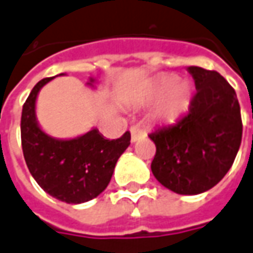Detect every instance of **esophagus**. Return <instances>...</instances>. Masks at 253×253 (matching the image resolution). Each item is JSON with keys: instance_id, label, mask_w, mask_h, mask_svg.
<instances>
[{"instance_id": "esophagus-1", "label": "esophagus", "mask_w": 253, "mask_h": 253, "mask_svg": "<svg viewBox=\"0 0 253 253\" xmlns=\"http://www.w3.org/2000/svg\"><path fill=\"white\" fill-rule=\"evenodd\" d=\"M130 132H131V141H132V142L138 141L139 138H144L145 135H146L145 130L139 128L138 126H132L131 128H130Z\"/></svg>"}]
</instances>
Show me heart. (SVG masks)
<instances>
[{
  "label": "heart",
  "mask_w": 253,
  "mask_h": 253,
  "mask_svg": "<svg viewBox=\"0 0 253 253\" xmlns=\"http://www.w3.org/2000/svg\"><path fill=\"white\" fill-rule=\"evenodd\" d=\"M155 115L159 121L172 122L186 112L192 100V87L188 82H178L176 77H164L153 84L148 94V101H157Z\"/></svg>",
  "instance_id": "obj_1"
}]
</instances>
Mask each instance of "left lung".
<instances>
[{
  "instance_id": "8db88e82",
  "label": "left lung",
  "mask_w": 253,
  "mask_h": 253,
  "mask_svg": "<svg viewBox=\"0 0 253 253\" xmlns=\"http://www.w3.org/2000/svg\"><path fill=\"white\" fill-rule=\"evenodd\" d=\"M197 93L175 125L149 134L156 145L152 172L178 194H200L230 169L243 137L236 91L216 71L188 67Z\"/></svg>"
}]
</instances>
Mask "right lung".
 <instances>
[{
    "mask_svg": "<svg viewBox=\"0 0 253 253\" xmlns=\"http://www.w3.org/2000/svg\"><path fill=\"white\" fill-rule=\"evenodd\" d=\"M53 78L35 84L23 105V155L31 175L47 194L68 204H81L108 186L118 159L130 145V132L118 139L104 138L97 128L70 139L50 137L37 121L35 104L40 90ZM87 84L94 86V79L90 78Z\"/></svg>",
    "mask_w": 253,
    "mask_h": 253,
    "instance_id": "add662e5",
    "label": "right lung"
}]
</instances>
